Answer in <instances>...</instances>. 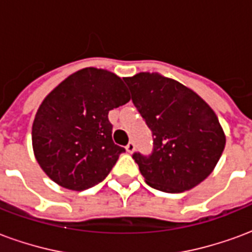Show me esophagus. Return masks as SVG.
Listing matches in <instances>:
<instances>
[{
  "mask_svg": "<svg viewBox=\"0 0 252 252\" xmlns=\"http://www.w3.org/2000/svg\"><path fill=\"white\" fill-rule=\"evenodd\" d=\"M126 153H129V154L133 153V151H135V143L133 142L128 143V144H126Z\"/></svg>",
  "mask_w": 252,
  "mask_h": 252,
  "instance_id": "1",
  "label": "esophagus"
}]
</instances>
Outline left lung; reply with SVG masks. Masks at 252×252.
<instances>
[{
	"mask_svg": "<svg viewBox=\"0 0 252 252\" xmlns=\"http://www.w3.org/2000/svg\"><path fill=\"white\" fill-rule=\"evenodd\" d=\"M124 81L153 132L151 155H132L146 182L166 193L198 185L213 171L225 147L216 113L191 89L158 72H139Z\"/></svg>",
	"mask_w": 252,
	"mask_h": 252,
	"instance_id": "1",
	"label": "left lung"
}]
</instances>
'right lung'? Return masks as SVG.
<instances>
[{"mask_svg":"<svg viewBox=\"0 0 252 252\" xmlns=\"http://www.w3.org/2000/svg\"><path fill=\"white\" fill-rule=\"evenodd\" d=\"M131 99L120 77L86 67L43 99L32 126L33 154L54 182L70 190L97 185L126 148L113 143L109 110Z\"/></svg>","mask_w":252,"mask_h":252,"instance_id":"1","label":"right lung"}]
</instances>
